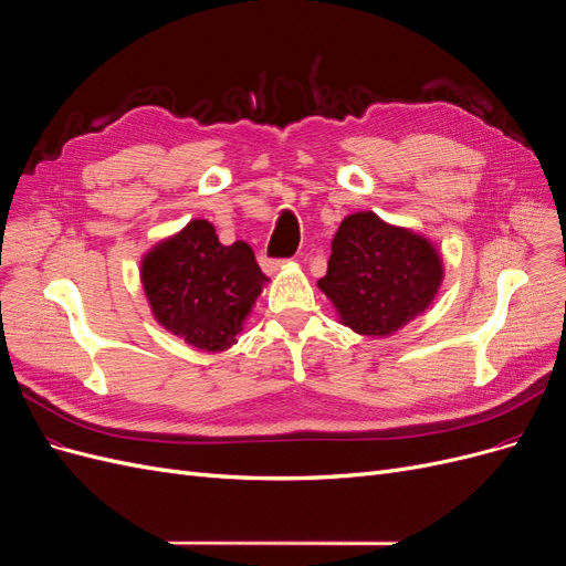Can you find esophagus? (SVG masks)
Wrapping results in <instances>:
<instances>
[{"mask_svg":"<svg viewBox=\"0 0 566 566\" xmlns=\"http://www.w3.org/2000/svg\"><path fill=\"white\" fill-rule=\"evenodd\" d=\"M261 268L268 272V275H275V272H280L284 268L282 261H270V259H263L261 261Z\"/></svg>","mask_w":566,"mask_h":566,"instance_id":"1","label":"esophagus"}]
</instances>
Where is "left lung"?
<instances>
[{"label": "left lung", "instance_id": "left-lung-1", "mask_svg": "<svg viewBox=\"0 0 566 566\" xmlns=\"http://www.w3.org/2000/svg\"><path fill=\"white\" fill-rule=\"evenodd\" d=\"M442 282L444 259L430 237L355 211L340 221L317 286L343 326L388 338L426 313Z\"/></svg>", "mask_w": 566, "mask_h": 566}]
</instances>
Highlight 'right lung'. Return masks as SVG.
I'll use <instances>...</instances> for the list:
<instances>
[{
	"mask_svg": "<svg viewBox=\"0 0 566 566\" xmlns=\"http://www.w3.org/2000/svg\"><path fill=\"white\" fill-rule=\"evenodd\" d=\"M268 282L253 249L242 240L221 244L207 218H192L140 259L155 322L202 353L232 348Z\"/></svg>",
	"mask_w": 566,
	"mask_h": 566,
	"instance_id": "1",
	"label": "right lung"
}]
</instances>
